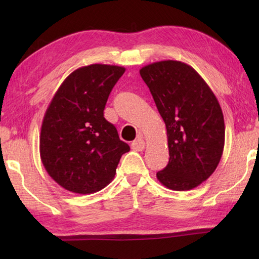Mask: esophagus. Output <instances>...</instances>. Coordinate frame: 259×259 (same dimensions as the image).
Instances as JSON below:
<instances>
[{
  "label": "esophagus",
  "instance_id": "1",
  "mask_svg": "<svg viewBox=\"0 0 259 259\" xmlns=\"http://www.w3.org/2000/svg\"><path fill=\"white\" fill-rule=\"evenodd\" d=\"M146 144L144 142L143 138H138L134 140L133 143H131V148H133L134 151H138V152H142L144 148H145Z\"/></svg>",
  "mask_w": 259,
  "mask_h": 259
}]
</instances>
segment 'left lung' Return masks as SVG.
Instances as JSON below:
<instances>
[{"label": "left lung", "instance_id": "obj_1", "mask_svg": "<svg viewBox=\"0 0 259 259\" xmlns=\"http://www.w3.org/2000/svg\"><path fill=\"white\" fill-rule=\"evenodd\" d=\"M166 129L169 162L156 174L174 191H190L211 176L225 144L224 116L200 74L178 60H162L139 71Z\"/></svg>", "mask_w": 259, "mask_h": 259}]
</instances>
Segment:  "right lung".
Listing matches in <instances>:
<instances>
[{
    "label": "right lung",
    "mask_w": 259,
    "mask_h": 259,
    "mask_svg": "<svg viewBox=\"0 0 259 259\" xmlns=\"http://www.w3.org/2000/svg\"><path fill=\"white\" fill-rule=\"evenodd\" d=\"M125 68L93 64L65 78L42 121L40 156L47 172L65 190L96 193L111 183L122 154L130 151L104 117L105 105Z\"/></svg>",
    "instance_id": "1"
}]
</instances>
